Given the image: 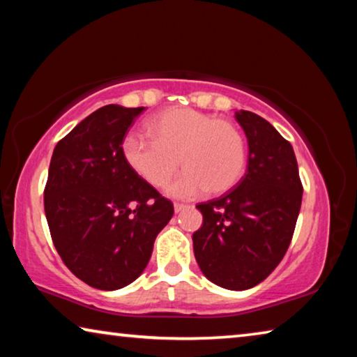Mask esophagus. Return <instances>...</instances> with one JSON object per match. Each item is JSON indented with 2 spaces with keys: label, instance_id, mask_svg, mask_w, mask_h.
<instances>
[{
  "label": "esophagus",
  "instance_id": "obj_1",
  "mask_svg": "<svg viewBox=\"0 0 357 357\" xmlns=\"http://www.w3.org/2000/svg\"><path fill=\"white\" fill-rule=\"evenodd\" d=\"M187 208H190L189 204H184V203H174V213H181V211H184Z\"/></svg>",
  "mask_w": 357,
  "mask_h": 357
}]
</instances>
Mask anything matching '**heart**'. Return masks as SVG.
I'll return each instance as SVG.
<instances>
[{"instance_id":"heart-1","label":"heart","mask_w":357,"mask_h":357,"mask_svg":"<svg viewBox=\"0 0 357 357\" xmlns=\"http://www.w3.org/2000/svg\"><path fill=\"white\" fill-rule=\"evenodd\" d=\"M146 138L128 134L121 144L126 164L153 187H164L181 165L185 173L168 187L174 198H193L209 189L227 192L245 167V142L227 119L193 108H168L149 121Z\"/></svg>"}]
</instances>
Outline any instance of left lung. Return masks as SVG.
Wrapping results in <instances>:
<instances>
[{
  "label": "left lung",
  "mask_w": 357,
  "mask_h": 357,
  "mask_svg": "<svg viewBox=\"0 0 357 357\" xmlns=\"http://www.w3.org/2000/svg\"><path fill=\"white\" fill-rule=\"evenodd\" d=\"M249 143L247 172L233 190L197 204L203 225L193 233L202 273L227 289L263 282L291 243L302 202L293 146L273 124L252 112L234 113Z\"/></svg>",
  "instance_id": "left-lung-1"
}]
</instances>
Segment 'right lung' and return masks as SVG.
I'll return each instance as SVG.
<instances>
[{
  "instance_id": "obj_1",
  "label": "right lung",
  "mask_w": 357,
  "mask_h": 357,
  "mask_svg": "<svg viewBox=\"0 0 357 357\" xmlns=\"http://www.w3.org/2000/svg\"><path fill=\"white\" fill-rule=\"evenodd\" d=\"M144 107L105 105L53 151L44 190L52 241L69 271L113 291L140 277L173 203L126 164L121 144Z\"/></svg>"
}]
</instances>
